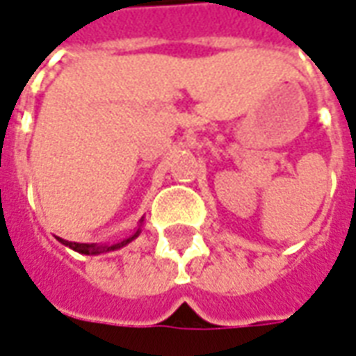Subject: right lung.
I'll use <instances>...</instances> for the list:
<instances>
[{"label": "right lung", "mask_w": 356, "mask_h": 356, "mask_svg": "<svg viewBox=\"0 0 356 356\" xmlns=\"http://www.w3.org/2000/svg\"><path fill=\"white\" fill-rule=\"evenodd\" d=\"M142 234V224L138 226V230L134 232L130 238L122 239V241H118V243H111V245H107V243H76V241H67V239H61L57 238L59 241H61L63 245L70 247L72 251H76V253H82V254H102V253H111V251H117V249H120V247L128 245L130 241H134V239L138 238Z\"/></svg>", "instance_id": "right-lung-1"}]
</instances>
